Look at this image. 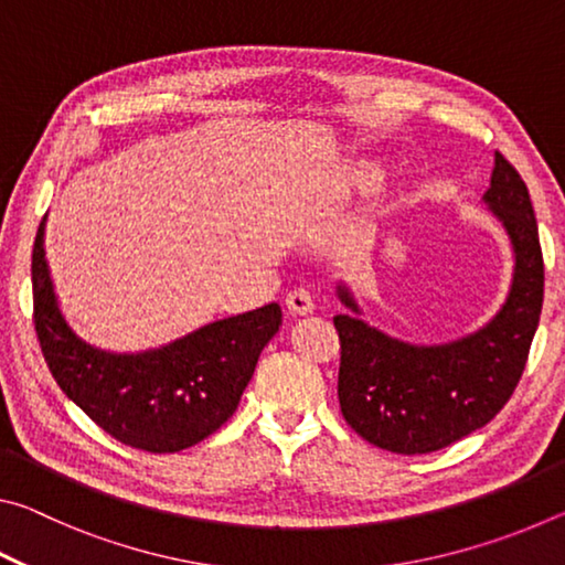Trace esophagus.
<instances>
[{
  "label": "esophagus",
  "instance_id": "obj_1",
  "mask_svg": "<svg viewBox=\"0 0 565 565\" xmlns=\"http://www.w3.org/2000/svg\"><path fill=\"white\" fill-rule=\"evenodd\" d=\"M286 309H289L291 313H299V317H303V313H311L313 311L311 291L294 289V291L286 294Z\"/></svg>",
  "mask_w": 565,
  "mask_h": 565
}]
</instances>
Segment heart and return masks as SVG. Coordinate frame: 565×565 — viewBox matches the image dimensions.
Listing matches in <instances>:
<instances>
[{"label":"heart","mask_w":565,"mask_h":565,"mask_svg":"<svg viewBox=\"0 0 565 565\" xmlns=\"http://www.w3.org/2000/svg\"><path fill=\"white\" fill-rule=\"evenodd\" d=\"M379 179V174L371 167H359L351 171V184L359 186V189H366V186H374V181Z\"/></svg>","instance_id":"heart-1"}]
</instances>
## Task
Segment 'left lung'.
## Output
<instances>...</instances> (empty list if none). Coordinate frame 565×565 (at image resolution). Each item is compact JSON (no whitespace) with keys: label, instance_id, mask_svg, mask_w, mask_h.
<instances>
[{"label":"left lung","instance_id":"1","mask_svg":"<svg viewBox=\"0 0 565 565\" xmlns=\"http://www.w3.org/2000/svg\"><path fill=\"white\" fill-rule=\"evenodd\" d=\"M483 204L509 234L513 279L501 309L478 331L431 347L401 341L369 327L349 286H337L351 309L333 317L341 414L361 438L391 454H431L486 426L525 369L543 306V254L529 189L499 151Z\"/></svg>","mask_w":565,"mask_h":565}]
</instances>
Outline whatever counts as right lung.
I'll return each mask as SVG.
<instances>
[{"mask_svg":"<svg viewBox=\"0 0 565 565\" xmlns=\"http://www.w3.org/2000/svg\"><path fill=\"white\" fill-rule=\"evenodd\" d=\"M44 224L46 216L32 252L34 329L64 394L117 441L149 454H177L226 424L281 327V306L218 319L139 353L92 347L76 337L56 301Z\"/></svg>","mask_w":565,"mask_h":565,"instance_id":"add662e5","label":"right lung"}]
</instances>
